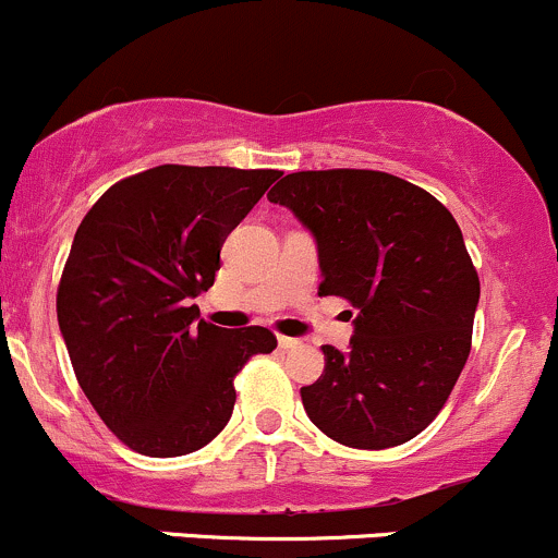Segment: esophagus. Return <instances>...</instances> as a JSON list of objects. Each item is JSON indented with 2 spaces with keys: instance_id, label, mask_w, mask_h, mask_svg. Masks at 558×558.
<instances>
[{
  "instance_id": "obj_1",
  "label": "esophagus",
  "mask_w": 558,
  "mask_h": 558,
  "mask_svg": "<svg viewBox=\"0 0 558 558\" xmlns=\"http://www.w3.org/2000/svg\"><path fill=\"white\" fill-rule=\"evenodd\" d=\"M279 349H284V351H292V349H298V345H301V340L298 338H290V335H279Z\"/></svg>"
}]
</instances>
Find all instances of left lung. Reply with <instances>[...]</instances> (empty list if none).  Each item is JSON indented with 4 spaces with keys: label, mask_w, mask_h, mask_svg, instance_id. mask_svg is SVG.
<instances>
[{
    "label": "left lung",
    "mask_w": 558,
    "mask_h": 558,
    "mask_svg": "<svg viewBox=\"0 0 558 558\" xmlns=\"http://www.w3.org/2000/svg\"><path fill=\"white\" fill-rule=\"evenodd\" d=\"M314 233L319 295L359 311L349 351L322 345L301 388L311 423L356 449L410 441L439 415L471 353L478 274L452 213L377 170L292 172L268 191Z\"/></svg>",
    "instance_id": "obj_1"
}]
</instances>
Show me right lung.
I'll use <instances>...</instances> for the list:
<instances>
[{
	"label": "right lung",
	"instance_id": "obj_1",
	"mask_svg": "<svg viewBox=\"0 0 558 558\" xmlns=\"http://www.w3.org/2000/svg\"><path fill=\"white\" fill-rule=\"evenodd\" d=\"M279 175L151 167L113 183L76 229L58 325L89 404L135 452L178 458L209 445L233 412V377L277 349L271 329L215 327L191 301Z\"/></svg>",
	"mask_w": 558,
	"mask_h": 558
}]
</instances>
